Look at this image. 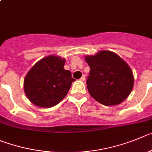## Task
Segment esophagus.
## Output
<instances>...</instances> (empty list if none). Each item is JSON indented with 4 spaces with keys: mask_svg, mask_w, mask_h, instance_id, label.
Masks as SVG:
<instances>
[{
    "mask_svg": "<svg viewBox=\"0 0 152 152\" xmlns=\"http://www.w3.org/2000/svg\"><path fill=\"white\" fill-rule=\"evenodd\" d=\"M85 79H86V76H85V75H83V76L80 78V80H81V81H85Z\"/></svg>",
    "mask_w": 152,
    "mask_h": 152,
    "instance_id": "1",
    "label": "esophagus"
}]
</instances>
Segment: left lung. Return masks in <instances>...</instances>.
Returning a JSON list of instances; mask_svg holds the SVG:
<instances>
[{"mask_svg":"<svg viewBox=\"0 0 152 152\" xmlns=\"http://www.w3.org/2000/svg\"><path fill=\"white\" fill-rule=\"evenodd\" d=\"M85 58L90 66L86 84L94 99L111 106L119 104L129 96L133 88V74L120 56L110 50H101Z\"/></svg>","mask_w":152,"mask_h":152,"instance_id":"obj_1","label":"left lung"}]
</instances>
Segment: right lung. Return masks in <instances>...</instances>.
<instances>
[{
  "instance_id": "add662e5",
  "label": "right lung",
  "mask_w": 152,
  "mask_h": 152,
  "mask_svg": "<svg viewBox=\"0 0 152 152\" xmlns=\"http://www.w3.org/2000/svg\"><path fill=\"white\" fill-rule=\"evenodd\" d=\"M65 59L55 55L36 63L24 79V91L30 102L40 107H51L66 96L75 79L64 69Z\"/></svg>"
}]
</instances>
